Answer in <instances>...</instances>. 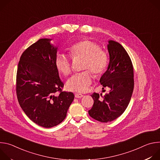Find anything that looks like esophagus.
I'll return each mask as SVG.
<instances>
[{
  "instance_id": "1",
  "label": "esophagus",
  "mask_w": 160,
  "mask_h": 160,
  "mask_svg": "<svg viewBox=\"0 0 160 160\" xmlns=\"http://www.w3.org/2000/svg\"><path fill=\"white\" fill-rule=\"evenodd\" d=\"M83 96L82 95V94H75V97L76 98H82Z\"/></svg>"
}]
</instances>
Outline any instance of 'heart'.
<instances>
[{
    "instance_id": "obj_1",
    "label": "heart",
    "mask_w": 160,
    "mask_h": 160,
    "mask_svg": "<svg viewBox=\"0 0 160 160\" xmlns=\"http://www.w3.org/2000/svg\"><path fill=\"white\" fill-rule=\"evenodd\" d=\"M73 58H85L83 69L90 70L96 77L101 75L108 64L106 53L100 49L99 45L89 40H83L75 43L69 48ZM57 70L62 75H70L72 69L70 59L64 54L58 53L55 59ZM92 82V77L88 72H84L73 75L66 83L68 90L76 92H85Z\"/></svg>"
}]
</instances>
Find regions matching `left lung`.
Listing matches in <instances>:
<instances>
[{
    "label": "left lung",
    "instance_id": "obj_1",
    "mask_svg": "<svg viewBox=\"0 0 160 160\" xmlns=\"http://www.w3.org/2000/svg\"><path fill=\"white\" fill-rule=\"evenodd\" d=\"M109 56L108 69L100 78L102 89L109 92L102 96L91 95L94 99L92 108L88 111L92 118L103 123L117 119L127 108L133 90V69L131 59L122 45L109 40L107 45Z\"/></svg>",
    "mask_w": 160,
    "mask_h": 160
}]
</instances>
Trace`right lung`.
<instances>
[{
	"label": "right lung",
	"instance_id": "right-lung-1",
	"mask_svg": "<svg viewBox=\"0 0 160 160\" xmlns=\"http://www.w3.org/2000/svg\"><path fill=\"white\" fill-rule=\"evenodd\" d=\"M51 40L40 38L27 48L20 58L16 75L21 108L32 121L45 128L64 120L75 98L73 92L61 90L64 85L55 66L58 47Z\"/></svg>",
	"mask_w": 160,
	"mask_h": 160
}]
</instances>
